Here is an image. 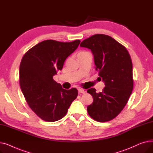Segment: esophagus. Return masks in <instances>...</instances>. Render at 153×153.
<instances>
[{
    "label": "esophagus",
    "instance_id": "1",
    "mask_svg": "<svg viewBox=\"0 0 153 153\" xmlns=\"http://www.w3.org/2000/svg\"><path fill=\"white\" fill-rule=\"evenodd\" d=\"M78 92L79 93V94H84L85 92V91L84 90V89H78Z\"/></svg>",
    "mask_w": 153,
    "mask_h": 153
}]
</instances>
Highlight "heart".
<instances>
[{"label": "heart", "instance_id": "1", "mask_svg": "<svg viewBox=\"0 0 153 153\" xmlns=\"http://www.w3.org/2000/svg\"><path fill=\"white\" fill-rule=\"evenodd\" d=\"M87 53H89L87 51H81L78 54V55H82V54H87Z\"/></svg>", "mask_w": 153, "mask_h": 153}]
</instances>
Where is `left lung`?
Listing matches in <instances>:
<instances>
[{
    "label": "left lung",
    "instance_id": "obj_1",
    "mask_svg": "<svg viewBox=\"0 0 153 153\" xmlns=\"http://www.w3.org/2000/svg\"><path fill=\"white\" fill-rule=\"evenodd\" d=\"M93 53L95 69L105 82L102 92L91 88L87 92L93 103L87 108L89 116L99 122L115 118L125 107L133 88V65L126 48L110 36L96 34L81 42Z\"/></svg>",
    "mask_w": 153,
    "mask_h": 153
}]
</instances>
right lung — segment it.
Returning a JSON list of instances; mask_svg holds the SVG:
<instances>
[{
	"label": "right lung",
	"instance_id": "add662e5",
	"mask_svg": "<svg viewBox=\"0 0 153 153\" xmlns=\"http://www.w3.org/2000/svg\"><path fill=\"white\" fill-rule=\"evenodd\" d=\"M72 42L45 40L30 49L21 61L19 82L30 108L46 122H56L65 116L78 95L76 88L64 89L53 80L66 59L78 47Z\"/></svg>",
	"mask_w": 153,
	"mask_h": 153
}]
</instances>
